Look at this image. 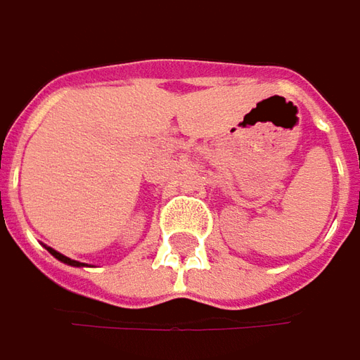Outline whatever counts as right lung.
Here are the masks:
<instances>
[{"label": "right lung", "instance_id": "1", "mask_svg": "<svg viewBox=\"0 0 360 360\" xmlns=\"http://www.w3.org/2000/svg\"><path fill=\"white\" fill-rule=\"evenodd\" d=\"M48 249V253L50 255H54L58 261H63V263H66V265H72V267H81V265H84V263H81V261H75L70 259V257H66V255H63V253H58L56 249H52V247H46Z\"/></svg>", "mask_w": 360, "mask_h": 360}]
</instances>
